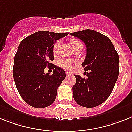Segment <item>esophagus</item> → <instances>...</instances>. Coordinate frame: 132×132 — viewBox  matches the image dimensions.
<instances>
[{
	"mask_svg": "<svg viewBox=\"0 0 132 132\" xmlns=\"http://www.w3.org/2000/svg\"><path fill=\"white\" fill-rule=\"evenodd\" d=\"M66 76H70V75H72V74H71V73H70L69 72H66Z\"/></svg>",
	"mask_w": 132,
	"mask_h": 132,
	"instance_id": "1",
	"label": "esophagus"
}]
</instances>
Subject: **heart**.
I'll use <instances>...</instances> for the list:
<instances>
[{"mask_svg": "<svg viewBox=\"0 0 132 132\" xmlns=\"http://www.w3.org/2000/svg\"><path fill=\"white\" fill-rule=\"evenodd\" d=\"M70 45L72 48L78 45H82V43L79 40H76V39H72L70 42ZM60 45V41H57V42H56L54 44L53 47H52V52H53V54L55 56H58V52H59ZM58 64H59L60 66H61L62 68H64V69L68 70H70L73 69L74 66L76 65V62L74 60L66 59V58H63V59L60 60L59 62H58Z\"/></svg>", "mask_w": 132, "mask_h": 132, "instance_id": "1", "label": "heart"}]
</instances>
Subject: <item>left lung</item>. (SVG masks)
<instances>
[{"label":"left lung","instance_id":"left-lung-1","mask_svg":"<svg viewBox=\"0 0 132 132\" xmlns=\"http://www.w3.org/2000/svg\"><path fill=\"white\" fill-rule=\"evenodd\" d=\"M86 46V56L82 66L87 72L86 79L74 75L73 97L76 102L86 108L104 103L114 89L119 74V56L108 37L93 30H84L70 33Z\"/></svg>","mask_w":132,"mask_h":132}]
</instances>
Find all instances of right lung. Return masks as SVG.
<instances>
[{"mask_svg": "<svg viewBox=\"0 0 132 132\" xmlns=\"http://www.w3.org/2000/svg\"><path fill=\"white\" fill-rule=\"evenodd\" d=\"M68 34L39 31L25 38L18 46L14 60L13 77L18 93L30 106L42 108L55 101L66 72L50 63L54 59L52 47L56 41ZM46 67L53 68L52 75L44 72Z\"/></svg>", "mask_w": 132, "mask_h": 132, "instance_id": "1", "label": "right lung"}]
</instances>
